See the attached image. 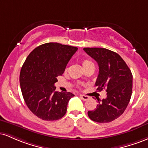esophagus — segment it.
Segmentation results:
<instances>
[{
  "instance_id": "1",
  "label": "esophagus",
  "mask_w": 148,
  "mask_h": 148,
  "mask_svg": "<svg viewBox=\"0 0 148 148\" xmlns=\"http://www.w3.org/2000/svg\"><path fill=\"white\" fill-rule=\"evenodd\" d=\"M80 97L84 100V101H87V100L89 99V97H88L86 95H80Z\"/></svg>"
}]
</instances>
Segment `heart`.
Masks as SVG:
<instances>
[{
    "mask_svg": "<svg viewBox=\"0 0 148 148\" xmlns=\"http://www.w3.org/2000/svg\"><path fill=\"white\" fill-rule=\"evenodd\" d=\"M82 64H83V67H84V68L85 69V70H86V69L89 68V67H94V64H93V62L90 60H87V59H84V60H82ZM65 72H67V68H66Z\"/></svg>",
    "mask_w": 148,
    "mask_h": 148,
    "instance_id": "1",
    "label": "heart"
}]
</instances>
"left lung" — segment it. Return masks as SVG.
<instances>
[{
    "label": "left lung",
    "instance_id": "left-lung-1",
    "mask_svg": "<svg viewBox=\"0 0 148 148\" xmlns=\"http://www.w3.org/2000/svg\"><path fill=\"white\" fill-rule=\"evenodd\" d=\"M85 52L97 61L99 74L95 85L97 90L105 89L107 97L98 103L88 115L92 121L110 123L126 109L132 93V72L119 54L104 48H84Z\"/></svg>",
    "mask_w": 148,
    "mask_h": 148
}]
</instances>
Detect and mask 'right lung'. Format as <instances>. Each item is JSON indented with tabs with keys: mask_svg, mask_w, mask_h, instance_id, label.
Masks as SVG:
<instances>
[{
	"mask_svg": "<svg viewBox=\"0 0 148 148\" xmlns=\"http://www.w3.org/2000/svg\"><path fill=\"white\" fill-rule=\"evenodd\" d=\"M77 47L50 42L35 48L20 72V86L25 103L39 118L47 121L62 118L74 94L55 90L57 77L64 72Z\"/></svg>",
	"mask_w": 148,
	"mask_h": 148,
	"instance_id": "1",
	"label": "right lung"
}]
</instances>
